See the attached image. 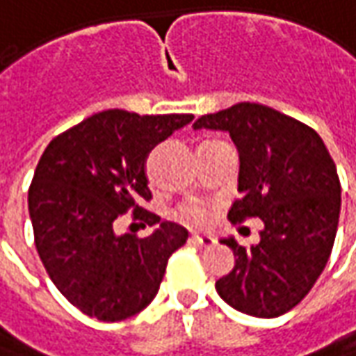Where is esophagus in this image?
<instances>
[{"label":"esophagus","instance_id":"1","mask_svg":"<svg viewBox=\"0 0 356 356\" xmlns=\"http://www.w3.org/2000/svg\"><path fill=\"white\" fill-rule=\"evenodd\" d=\"M193 241L198 243V245H202V248H212V245H216V238L210 236V234H195V236H193Z\"/></svg>","mask_w":356,"mask_h":356}]
</instances>
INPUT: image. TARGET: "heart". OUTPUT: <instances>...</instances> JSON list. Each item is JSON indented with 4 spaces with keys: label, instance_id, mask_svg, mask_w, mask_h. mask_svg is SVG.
Listing matches in <instances>:
<instances>
[{
    "label": "heart",
    "instance_id": "1",
    "mask_svg": "<svg viewBox=\"0 0 356 356\" xmlns=\"http://www.w3.org/2000/svg\"><path fill=\"white\" fill-rule=\"evenodd\" d=\"M181 216L191 224H204L209 220V210H207V207H202L200 202H188L181 209Z\"/></svg>",
    "mask_w": 356,
    "mask_h": 356
}]
</instances>
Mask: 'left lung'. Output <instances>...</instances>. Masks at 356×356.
Listing matches in <instances>:
<instances>
[{"label":"left lung","instance_id":"8db88e82","mask_svg":"<svg viewBox=\"0 0 356 356\" xmlns=\"http://www.w3.org/2000/svg\"><path fill=\"white\" fill-rule=\"evenodd\" d=\"M195 130H224L238 147L241 197L229 222L261 218L259 243L222 239L236 265L216 280L220 298L255 318H279L312 290L333 249L341 210L337 169L320 134L259 103L204 115Z\"/></svg>","mask_w":356,"mask_h":356}]
</instances>
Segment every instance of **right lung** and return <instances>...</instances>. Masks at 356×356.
Listing matches in <instances>:
<instances>
[{
	"mask_svg": "<svg viewBox=\"0 0 356 356\" xmlns=\"http://www.w3.org/2000/svg\"><path fill=\"white\" fill-rule=\"evenodd\" d=\"M193 118L111 108L46 146L29 188L36 251L56 289L89 318L120 321L144 310L187 241L183 226L140 204L152 198L147 154ZM128 209L160 226L146 238L118 236L114 224Z\"/></svg>",
	"mask_w": 356,
	"mask_h": 356,
	"instance_id": "1",
	"label": "right lung"
}]
</instances>
